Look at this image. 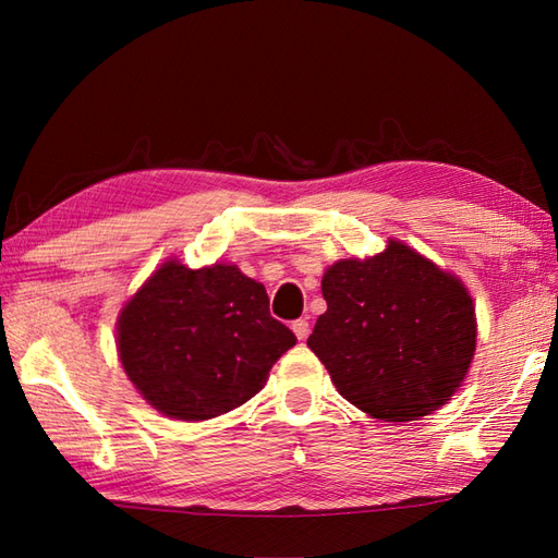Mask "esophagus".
Returning <instances> with one entry per match:
<instances>
[{
	"label": "esophagus",
	"mask_w": 558,
	"mask_h": 558,
	"mask_svg": "<svg viewBox=\"0 0 558 558\" xmlns=\"http://www.w3.org/2000/svg\"><path fill=\"white\" fill-rule=\"evenodd\" d=\"M292 330H294V336L304 340L306 336H310V322H306V318H298V322H292Z\"/></svg>",
	"instance_id": "1"
}]
</instances>
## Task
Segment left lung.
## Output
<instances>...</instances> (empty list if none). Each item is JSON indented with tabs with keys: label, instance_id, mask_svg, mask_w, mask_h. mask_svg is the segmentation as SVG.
<instances>
[{
	"label": "left lung",
	"instance_id": "obj_1",
	"mask_svg": "<svg viewBox=\"0 0 558 558\" xmlns=\"http://www.w3.org/2000/svg\"><path fill=\"white\" fill-rule=\"evenodd\" d=\"M328 304L306 340L338 393L374 420L412 422L450 400L477 345L462 280L408 244L342 258L324 272Z\"/></svg>",
	"mask_w": 558,
	"mask_h": 558
}]
</instances>
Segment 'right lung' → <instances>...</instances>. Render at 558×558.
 Wrapping results in <instances>:
<instances>
[{
    "label": "right lung",
    "mask_w": 558,
    "mask_h": 558,
    "mask_svg": "<svg viewBox=\"0 0 558 558\" xmlns=\"http://www.w3.org/2000/svg\"><path fill=\"white\" fill-rule=\"evenodd\" d=\"M298 338L268 312L260 282L230 264L153 272L117 318L129 381L165 417L201 422L244 405Z\"/></svg>",
    "instance_id": "add662e5"
}]
</instances>
